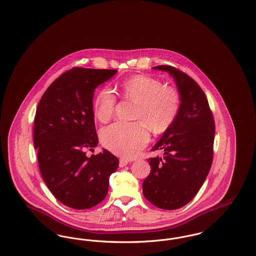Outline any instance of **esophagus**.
<instances>
[{
  "label": "esophagus",
  "instance_id": "obj_1",
  "mask_svg": "<svg viewBox=\"0 0 256 256\" xmlns=\"http://www.w3.org/2000/svg\"><path fill=\"white\" fill-rule=\"evenodd\" d=\"M128 163H130V160H128V159L121 158L120 159V161H119V166H120L121 168H122V167L126 166Z\"/></svg>",
  "mask_w": 256,
  "mask_h": 256
}]
</instances>
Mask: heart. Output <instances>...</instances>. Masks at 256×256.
<instances>
[{
    "mask_svg": "<svg viewBox=\"0 0 256 256\" xmlns=\"http://www.w3.org/2000/svg\"><path fill=\"white\" fill-rule=\"evenodd\" d=\"M126 100L136 102L134 118L138 122H116L100 130V141L111 152L126 158L136 156L150 140L147 126L154 134H163L176 121L182 97L174 86L148 76H135L120 86ZM117 98L110 88L102 89L94 100V115L106 122L114 115Z\"/></svg>",
    "mask_w": 256,
    "mask_h": 256,
    "instance_id": "1",
    "label": "heart"
}]
</instances>
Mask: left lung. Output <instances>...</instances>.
Wrapping results in <instances>:
<instances>
[{"mask_svg": "<svg viewBox=\"0 0 256 256\" xmlns=\"http://www.w3.org/2000/svg\"><path fill=\"white\" fill-rule=\"evenodd\" d=\"M152 69L168 72L182 97L176 121L152 150L162 158L148 159L152 170L143 182L146 200L161 209L174 210L194 198L204 182L213 160L215 122L204 92L188 74L159 65Z\"/></svg>", "mask_w": 256, "mask_h": 256, "instance_id": "8db88e82", "label": "left lung"}]
</instances>
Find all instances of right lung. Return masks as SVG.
<instances>
[{
	"label": "right lung",
	"mask_w": 256,
	"mask_h": 256,
	"mask_svg": "<svg viewBox=\"0 0 256 256\" xmlns=\"http://www.w3.org/2000/svg\"><path fill=\"white\" fill-rule=\"evenodd\" d=\"M117 70L74 67L58 78L41 98L34 117V144L43 180L61 204L88 209L104 200L119 159L98 146L93 97Z\"/></svg>",
	"instance_id": "1"
}]
</instances>
